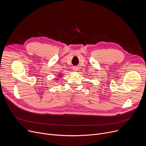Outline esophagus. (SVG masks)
<instances>
[{
    "mask_svg": "<svg viewBox=\"0 0 146 146\" xmlns=\"http://www.w3.org/2000/svg\"><path fill=\"white\" fill-rule=\"evenodd\" d=\"M73 70L74 71H75V72H77V71L78 70V68H77V67H73Z\"/></svg>",
    "mask_w": 146,
    "mask_h": 146,
    "instance_id": "obj_1",
    "label": "esophagus"
}]
</instances>
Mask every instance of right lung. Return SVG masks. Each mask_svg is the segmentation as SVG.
<instances>
[{"instance_id": "right-lung-1", "label": "right lung", "mask_w": 146, "mask_h": 146, "mask_svg": "<svg viewBox=\"0 0 146 146\" xmlns=\"http://www.w3.org/2000/svg\"><path fill=\"white\" fill-rule=\"evenodd\" d=\"M61 76H62V74H59V76H58V77H58V78H56V80H58V78H60V77Z\"/></svg>"}]
</instances>
